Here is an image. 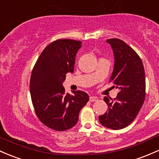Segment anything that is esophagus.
I'll return each instance as SVG.
<instances>
[{
  "label": "esophagus",
  "instance_id": "1",
  "mask_svg": "<svg viewBox=\"0 0 159 159\" xmlns=\"http://www.w3.org/2000/svg\"><path fill=\"white\" fill-rule=\"evenodd\" d=\"M89 101L91 102H96V101H98V97H96V96H90L89 97Z\"/></svg>",
  "mask_w": 159,
  "mask_h": 159
}]
</instances>
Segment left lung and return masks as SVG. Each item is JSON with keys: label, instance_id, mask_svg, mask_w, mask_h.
Returning a JSON list of instances; mask_svg holds the SVG:
<instances>
[{"label": "left lung", "instance_id": "1", "mask_svg": "<svg viewBox=\"0 0 159 159\" xmlns=\"http://www.w3.org/2000/svg\"><path fill=\"white\" fill-rule=\"evenodd\" d=\"M113 49L114 65L110 81L119 89L114 99L105 96L108 110L98 117L104 127L120 129L136 118L146 98V78L143 62L134 49L118 39L107 40Z\"/></svg>", "mask_w": 159, "mask_h": 159}]
</instances>
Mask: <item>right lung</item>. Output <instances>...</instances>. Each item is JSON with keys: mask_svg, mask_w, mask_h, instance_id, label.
<instances>
[{"mask_svg": "<svg viewBox=\"0 0 159 159\" xmlns=\"http://www.w3.org/2000/svg\"><path fill=\"white\" fill-rule=\"evenodd\" d=\"M82 42L58 39L43 50L30 78V89L35 114L46 127L64 131L74 127L80 110L89 101L85 92L65 93L63 83L67 73L74 70L75 59Z\"/></svg>", "mask_w": 159, "mask_h": 159, "instance_id": "obj_1", "label": "right lung"}]
</instances>
